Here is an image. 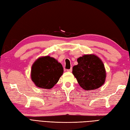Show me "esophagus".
<instances>
[{
	"label": "esophagus",
	"instance_id": "obj_1",
	"mask_svg": "<svg viewBox=\"0 0 130 130\" xmlns=\"http://www.w3.org/2000/svg\"><path fill=\"white\" fill-rule=\"evenodd\" d=\"M72 68H71V69H68V70H67V71H69V72H71V71H72Z\"/></svg>",
	"mask_w": 130,
	"mask_h": 130
}]
</instances>
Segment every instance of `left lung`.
<instances>
[{"label": "left lung", "instance_id": "1", "mask_svg": "<svg viewBox=\"0 0 130 130\" xmlns=\"http://www.w3.org/2000/svg\"><path fill=\"white\" fill-rule=\"evenodd\" d=\"M78 64L72 68V74L79 85L85 90L99 88L105 83L106 73L104 65L93 54L84 55L77 60Z\"/></svg>", "mask_w": 130, "mask_h": 130}]
</instances>
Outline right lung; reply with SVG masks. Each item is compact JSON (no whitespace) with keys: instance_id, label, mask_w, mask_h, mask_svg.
Here are the masks:
<instances>
[{"instance_id":"1","label":"right lung","mask_w":130,"mask_h":130,"mask_svg":"<svg viewBox=\"0 0 130 130\" xmlns=\"http://www.w3.org/2000/svg\"><path fill=\"white\" fill-rule=\"evenodd\" d=\"M64 72L62 65L49 56L39 58L31 66V78L40 88L50 89L58 82Z\"/></svg>"}]
</instances>
